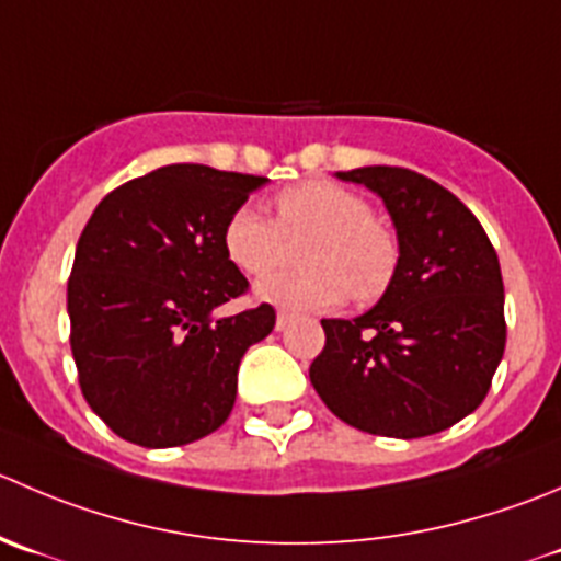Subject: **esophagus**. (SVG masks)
Wrapping results in <instances>:
<instances>
[{
    "instance_id": "obj_1",
    "label": "esophagus",
    "mask_w": 561,
    "mask_h": 561,
    "mask_svg": "<svg viewBox=\"0 0 561 561\" xmlns=\"http://www.w3.org/2000/svg\"><path fill=\"white\" fill-rule=\"evenodd\" d=\"M290 323H293L290 312H285V309H282V312H276V331H285Z\"/></svg>"
}]
</instances>
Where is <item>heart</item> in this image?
<instances>
[{
  "label": "heart",
  "mask_w": 561,
  "mask_h": 561,
  "mask_svg": "<svg viewBox=\"0 0 561 561\" xmlns=\"http://www.w3.org/2000/svg\"><path fill=\"white\" fill-rule=\"evenodd\" d=\"M276 225L252 205L227 219L225 252L238 271L274 268L287 241H298L304 268L279 271L254 285V296L285 309L336 307L351 293L367 304L383 296L400 260L397 238L369 216L367 199L331 181H307L276 194Z\"/></svg>",
  "instance_id": "heart-1"
}]
</instances>
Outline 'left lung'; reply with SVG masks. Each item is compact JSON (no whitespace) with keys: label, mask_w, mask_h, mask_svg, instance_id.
I'll return each mask as SVG.
<instances>
[{"label":"left lung","mask_w":561,"mask_h":561,"mask_svg":"<svg viewBox=\"0 0 561 561\" xmlns=\"http://www.w3.org/2000/svg\"><path fill=\"white\" fill-rule=\"evenodd\" d=\"M383 199L400 260L369 312L320 320L309 380L334 416L373 436L422 438L477 411L504 356V282L477 216L402 167L336 172Z\"/></svg>","instance_id":"8db88e82"}]
</instances>
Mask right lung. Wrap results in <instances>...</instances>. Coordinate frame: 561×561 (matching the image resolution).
Wrapping results in <instances>:
<instances>
[{
  "label": "right lung",
  "instance_id": "right-lung-1",
  "mask_svg": "<svg viewBox=\"0 0 561 561\" xmlns=\"http://www.w3.org/2000/svg\"><path fill=\"white\" fill-rule=\"evenodd\" d=\"M265 183L170 164L92 210L68 279L70 351L84 400L125 442L183 447L230 416L243 353L274 331L276 312L216 314L249 287L221 236Z\"/></svg>",
  "mask_w": 561,
  "mask_h": 561
}]
</instances>
